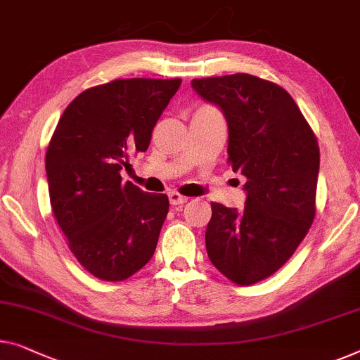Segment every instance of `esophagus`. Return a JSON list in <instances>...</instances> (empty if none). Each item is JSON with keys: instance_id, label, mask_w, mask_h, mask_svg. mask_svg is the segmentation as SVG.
I'll use <instances>...</instances> for the list:
<instances>
[{"instance_id": "esophagus-1", "label": "esophagus", "mask_w": 360, "mask_h": 360, "mask_svg": "<svg viewBox=\"0 0 360 360\" xmlns=\"http://www.w3.org/2000/svg\"><path fill=\"white\" fill-rule=\"evenodd\" d=\"M169 200H170V205L179 206V205H185V202L188 201V198L180 195L179 191H172V193H169Z\"/></svg>"}]
</instances>
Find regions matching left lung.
<instances>
[{
  "label": "left lung",
  "instance_id": "obj_1",
  "mask_svg": "<svg viewBox=\"0 0 360 360\" xmlns=\"http://www.w3.org/2000/svg\"><path fill=\"white\" fill-rule=\"evenodd\" d=\"M191 86L222 108L227 164L247 179L242 212L211 202L207 257L232 283L257 284L285 264L314 224L319 143L294 98L274 82L237 72Z\"/></svg>",
  "mask_w": 360,
  "mask_h": 360
}]
</instances>
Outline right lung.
Returning <instances> with one entry per match:
<instances>
[{
    "instance_id": "right-lung-1",
    "label": "right lung",
    "mask_w": 360,
    "mask_h": 360,
    "mask_svg": "<svg viewBox=\"0 0 360 360\" xmlns=\"http://www.w3.org/2000/svg\"><path fill=\"white\" fill-rule=\"evenodd\" d=\"M180 84V77H131L94 86L66 107L50 139L51 211L72 255L98 279H128L155 252L169 198L123 184L120 172L149 148Z\"/></svg>"
}]
</instances>
